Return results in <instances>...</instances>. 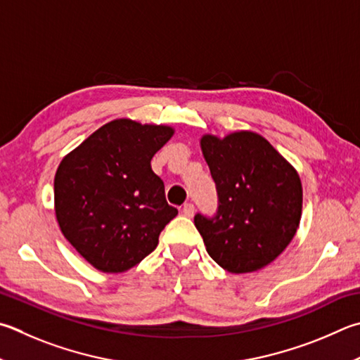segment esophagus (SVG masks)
I'll use <instances>...</instances> for the list:
<instances>
[{
    "mask_svg": "<svg viewBox=\"0 0 360 360\" xmlns=\"http://www.w3.org/2000/svg\"><path fill=\"white\" fill-rule=\"evenodd\" d=\"M182 214H184L186 217H192V215L195 214V206L192 205V202H186V205L182 206Z\"/></svg>",
    "mask_w": 360,
    "mask_h": 360,
    "instance_id": "esophagus-1",
    "label": "esophagus"
}]
</instances>
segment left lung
<instances>
[{
  "label": "left lung",
  "instance_id": "obj_1",
  "mask_svg": "<svg viewBox=\"0 0 360 360\" xmlns=\"http://www.w3.org/2000/svg\"><path fill=\"white\" fill-rule=\"evenodd\" d=\"M217 188L214 215H195V226L215 263L231 274L272 263L297 231L302 212L299 174L269 141L253 132L224 140L201 139Z\"/></svg>",
  "mask_w": 360,
  "mask_h": 360
}]
</instances>
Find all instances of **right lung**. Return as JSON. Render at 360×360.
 <instances>
[{
    "mask_svg": "<svg viewBox=\"0 0 360 360\" xmlns=\"http://www.w3.org/2000/svg\"><path fill=\"white\" fill-rule=\"evenodd\" d=\"M173 129L116 120L97 129L63 159L55 176L61 231L102 272H124L146 258L178 209L151 159Z\"/></svg>",
    "mask_w": 360,
    "mask_h": 360,
    "instance_id": "add662e5",
    "label": "right lung"
}]
</instances>
